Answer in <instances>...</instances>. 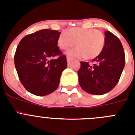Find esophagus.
Segmentation results:
<instances>
[{"label": "esophagus", "mask_w": 135, "mask_h": 135, "mask_svg": "<svg viewBox=\"0 0 135 135\" xmlns=\"http://www.w3.org/2000/svg\"><path fill=\"white\" fill-rule=\"evenodd\" d=\"M72 61V58H71V57H67V61H68V64H70V62Z\"/></svg>", "instance_id": "1"}]
</instances>
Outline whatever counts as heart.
Instances as JSON below:
<instances>
[{"instance_id":"b5f03b06","label":"heart","mask_w":135,"mask_h":135,"mask_svg":"<svg viewBox=\"0 0 135 135\" xmlns=\"http://www.w3.org/2000/svg\"><path fill=\"white\" fill-rule=\"evenodd\" d=\"M75 42L76 47L68 51V55L93 59L103 52L105 45V37L102 32L96 29L71 27L67 32H62L57 40V45L63 50L73 46Z\"/></svg>"}]
</instances>
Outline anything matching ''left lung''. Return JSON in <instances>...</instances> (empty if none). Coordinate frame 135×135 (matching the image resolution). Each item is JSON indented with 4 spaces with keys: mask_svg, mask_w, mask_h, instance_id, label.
<instances>
[{
    "mask_svg": "<svg viewBox=\"0 0 135 135\" xmlns=\"http://www.w3.org/2000/svg\"><path fill=\"white\" fill-rule=\"evenodd\" d=\"M105 36L104 49L93 60V65L81 61L78 71L80 86L92 95H101L112 90L118 84L124 68V51L120 40L109 31H106Z\"/></svg>",
    "mask_w": 135,
    "mask_h": 135,
    "instance_id": "left-lung-1",
    "label": "left lung"
}]
</instances>
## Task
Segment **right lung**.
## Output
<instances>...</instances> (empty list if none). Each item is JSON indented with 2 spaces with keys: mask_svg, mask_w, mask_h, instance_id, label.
<instances>
[{
  "mask_svg": "<svg viewBox=\"0 0 135 135\" xmlns=\"http://www.w3.org/2000/svg\"><path fill=\"white\" fill-rule=\"evenodd\" d=\"M61 32L41 30L21 39L14 62L19 78L25 89L33 95L45 96L59 84L62 71L68 66L66 57L57 46ZM58 55L56 60H51Z\"/></svg>",
  "mask_w": 135,
  "mask_h": 135,
  "instance_id": "right-lung-1",
  "label": "right lung"
}]
</instances>
